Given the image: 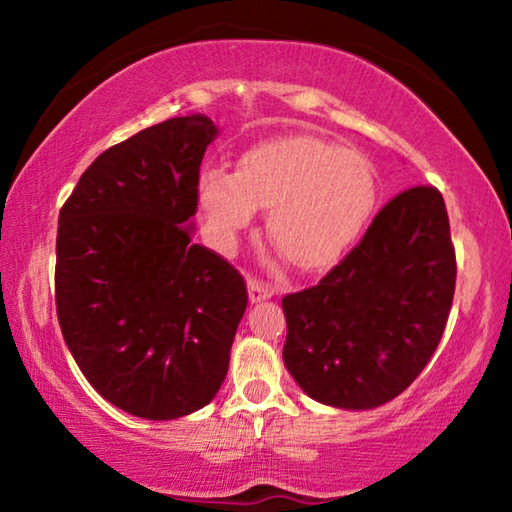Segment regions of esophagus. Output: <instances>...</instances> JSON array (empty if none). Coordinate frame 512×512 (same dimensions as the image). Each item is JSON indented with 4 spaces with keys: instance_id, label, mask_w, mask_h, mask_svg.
<instances>
[{
    "instance_id": "obj_1",
    "label": "esophagus",
    "mask_w": 512,
    "mask_h": 512,
    "mask_svg": "<svg viewBox=\"0 0 512 512\" xmlns=\"http://www.w3.org/2000/svg\"><path fill=\"white\" fill-rule=\"evenodd\" d=\"M275 293L273 284H266L262 280H257V277H250L248 280V298L250 302H262L266 298H271Z\"/></svg>"
}]
</instances>
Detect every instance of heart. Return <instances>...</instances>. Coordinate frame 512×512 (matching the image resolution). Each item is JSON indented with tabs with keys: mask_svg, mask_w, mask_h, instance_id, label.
I'll return each mask as SVG.
<instances>
[{
	"mask_svg": "<svg viewBox=\"0 0 512 512\" xmlns=\"http://www.w3.org/2000/svg\"><path fill=\"white\" fill-rule=\"evenodd\" d=\"M205 235L230 250L255 210H266L273 244L300 268L332 264L366 225L377 198L375 173L359 151L318 137L266 140L241 155L232 173L198 178Z\"/></svg>",
	"mask_w": 512,
	"mask_h": 512,
	"instance_id": "1",
	"label": "heart"
}]
</instances>
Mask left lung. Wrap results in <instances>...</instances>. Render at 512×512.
<instances>
[{
    "instance_id": "8db88e82",
    "label": "left lung",
    "mask_w": 512,
    "mask_h": 512,
    "mask_svg": "<svg viewBox=\"0 0 512 512\" xmlns=\"http://www.w3.org/2000/svg\"><path fill=\"white\" fill-rule=\"evenodd\" d=\"M454 287L443 194L404 189L316 287L282 298L284 366L311 400L336 409L393 400L436 352Z\"/></svg>"
}]
</instances>
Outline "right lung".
I'll use <instances>...</instances> for the list:
<instances>
[{
    "mask_svg": "<svg viewBox=\"0 0 512 512\" xmlns=\"http://www.w3.org/2000/svg\"><path fill=\"white\" fill-rule=\"evenodd\" d=\"M214 135L205 115L144 128L83 171L58 216L63 339L94 391L137 418L212 402L248 305L237 268L192 241Z\"/></svg>",
    "mask_w": 512,
    "mask_h": 512,
    "instance_id": "add662e5",
    "label": "right lung"
}]
</instances>
